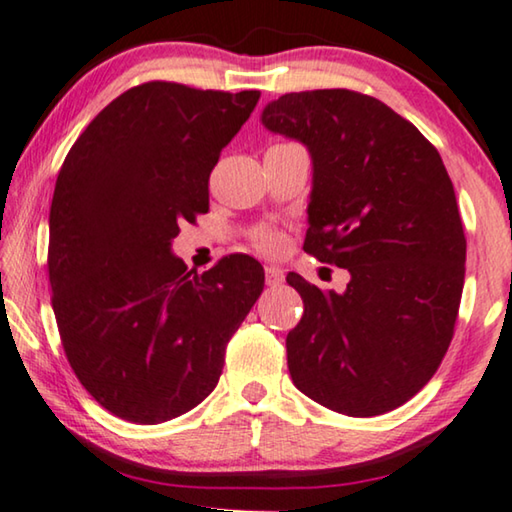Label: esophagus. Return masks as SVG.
I'll return each mask as SVG.
<instances>
[{
  "label": "esophagus",
  "mask_w": 512,
  "mask_h": 512,
  "mask_svg": "<svg viewBox=\"0 0 512 512\" xmlns=\"http://www.w3.org/2000/svg\"><path fill=\"white\" fill-rule=\"evenodd\" d=\"M264 276H266V285L269 287H276L282 280H285V273H282L280 266H273V264L264 266Z\"/></svg>",
  "instance_id": "esophagus-1"
}]
</instances>
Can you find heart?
Instances as JSON below:
<instances>
[{
    "label": "heart",
    "mask_w": 512,
    "mask_h": 512,
    "mask_svg": "<svg viewBox=\"0 0 512 512\" xmlns=\"http://www.w3.org/2000/svg\"><path fill=\"white\" fill-rule=\"evenodd\" d=\"M255 243L264 250H276L280 246V236L273 230H259L255 232Z\"/></svg>",
    "instance_id": "b5f03b06"
}]
</instances>
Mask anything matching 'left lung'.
I'll use <instances>...</instances> for the list:
<instances>
[{"mask_svg":"<svg viewBox=\"0 0 512 512\" xmlns=\"http://www.w3.org/2000/svg\"><path fill=\"white\" fill-rule=\"evenodd\" d=\"M262 124L312 156L303 250L352 276L342 294L287 276L303 299L289 375L338 414H386L432 379L453 340L467 259L453 181L411 121L358 91L285 94Z\"/></svg>","mask_w":512,"mask_h":512,"instance_id":"1","label":"left lung"}]
</instances>
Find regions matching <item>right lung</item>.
<instances>
[{
    "instance_id": "obj_1",
    "label": "right lung",
    "mask_w": 512,
    "mask_h": 512,
    "mask_svg": "<svg viewBox=\"0 0 512 512\" xmlns=\"http://www.w3.org/2000/svg\"><path fill=\"white\" fill-rule=\"evenodd\" d=\"M257 101L255 89L144 82L98 112L61 165L52 310L75 377L124 421L156 425L207 398L262 294L253 257L197 276L170 250L179 225L209 211L211 170Z\"/></svg>"
}]
</instances>
